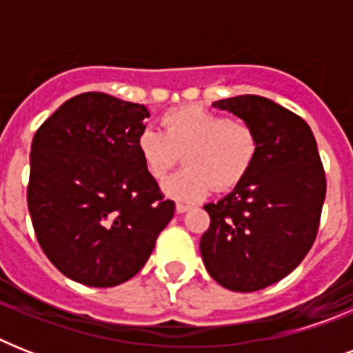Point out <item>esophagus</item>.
<instances>
[{
	"label": "esophagus",
	"mask_w": 353,
	"mask_h": 353,
	"mask_svg": "<svg viewBox=\"0 0 353 353\" xmlns=\"http://www.w3.org/2000/svg\"><path fill=\"white\" fill-rule=\"evenodd\" d=\"M192 209V205L188 203H176V210L179 212V214H183V212H187V210Z\"/></svg>",
	"instance_id": "obj_1"
}]
</instances>
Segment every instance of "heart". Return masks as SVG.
<instances>
[{
	"instance_id": "b5f03b06",
	"label": "heart",
	"mask_w": 353,
	"mask_h": 353,
	"mask_svg": "<svg viewBox=\"0 0 353 353\" xmlns=\"http://www.w3.org/2000/svg\"><path fill=\"white\" fill-rule=\"evenodd\" d=\"M163 132L144 128L137 135L143 165L163 179L183 154L185 168L163 183V192L177 201H196L210 188L236 187L256 161L260 139L252 124L227 119L203 106H181L161 119Z\"/></svg>"
}]
</instances>
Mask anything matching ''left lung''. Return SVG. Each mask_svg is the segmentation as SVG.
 I'll use <instances>...</instances> for the list:
<instances>
[{
	"label": "left lung",
	"mask_w": 353,
	"mask_h": 353,
	"mask_svg": "<svg viewBox=\"0 0 353 353\" xmlns=\"http://www.w3.org/2000/svg\"><path fill=\"white\" fill-rule=\"evenodd\" d=\"M252 124L256 161L231 194L205 205L209 229L199 251L220 285L251 293L279 282L304 260L317 238L326 174L306 121L258 95L216 101Z\"/></svg>",
	"instance_id": "left-lung-1"
}]
</instances>
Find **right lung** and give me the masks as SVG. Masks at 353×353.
Segmentation results:
<instances>
[{"instance_id":"add662e5","label":"right lung","mask_w":353,"mask_h":353,"mask_svg":"<svg viewBox=\"0 0 353 353\" xmlns=\"http://www.w3.org/2000/svg\"><path fill=\"white\" fill-rule=\"evenodd\" d=\"M143 104L106 93L63 102L34 133L27 205L41 251L68 279L113 288L143 269L176 205L137 150Z\"/></svg>"}]
</instances>
